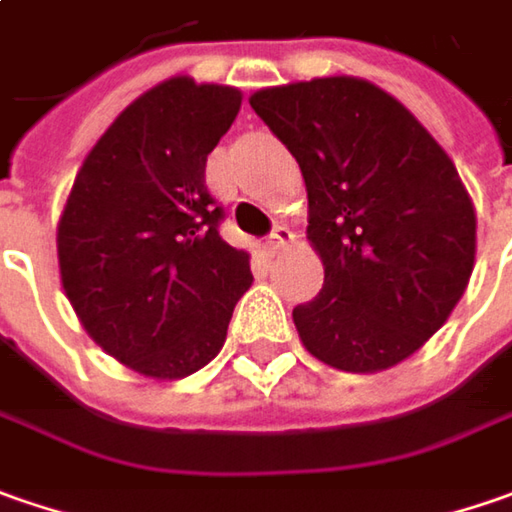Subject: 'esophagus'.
Listing matches in <instances>:
<instances>
[{
  "instance_id": "obj_1",
  "label": "esophagus",
  "mask_w": 512,
  "mask_h": 512,
  "mask_svg": "<svg viewBox=\"0 0 512 512\" xmlns=\"http://www.w3.org/2000/svg\"><path fill=\"white\" fill-rule=\"evenodd\" d=\"M292 237H295V234H292L289 226H275V232L269 234V243H266V246H269L272 252H278V249H283V246H289V243H292Z\"/></svg>"
}]
</instances>
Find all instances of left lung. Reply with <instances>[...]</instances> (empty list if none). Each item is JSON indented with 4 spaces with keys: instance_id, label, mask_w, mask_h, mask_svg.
<instances>
[{
    "instance_id": "8db88e82",
    "label": "left lung",
    "mask_w": 512,
    "mask_h": 512,
    "mask_svg": "<svg viewBox=\"0 0 512 512\" xmlns=\"http://www.w3.org/2000/svg\"><path fill=\"white\" fill-rule=\"evenodd\" d=\"M298 160L318 298L295 306L303 346L344 372H381L430 341L467 289L476 212L447 151L410 111L358 77L252 94Z\"/></svg>"
}]
</instances>
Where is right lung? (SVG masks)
<instances>
[{"mask_svg":"<svg viewBox=\"0 0 512 512\" xmlns=\"http://www.w3.org/2000/svg\"><path fill=\"white\" fill-rule=\"evenodd\" d=\"M240 91L171 77L131 102L79 168L56 226L62 289L85 332L145 378L206 367L252 286L217 226L206 160Z\"/></svg>","mask_w":512,"mask_h":512,"instance_id":"add662e5","label":"right lung"}]
</instances>
